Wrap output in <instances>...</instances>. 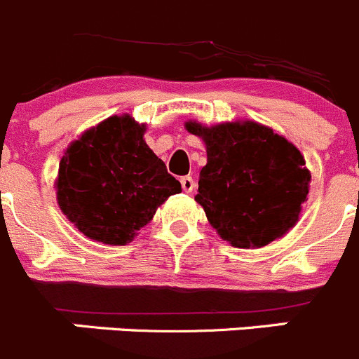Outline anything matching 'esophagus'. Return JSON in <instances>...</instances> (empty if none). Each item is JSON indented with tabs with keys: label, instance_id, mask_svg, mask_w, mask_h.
Here are the masks:
<instances>
[{
	"label": "esophagus",
	"instance_id": "1",
	"mask_svg": "<svg viewBox=\"0 0 359 359\" xmlns=\"http://www.w3.org/2000/svg\"><path fill=\"white\" fill-rule=\"evenodd\" d=\"M180 184H182V189L186 191V193H191V191L195 189V179L189 175L182 177V179H180Z\"/></svg>",
	"mask_w": 359,
	"mask_h": 359
}]
</instances>
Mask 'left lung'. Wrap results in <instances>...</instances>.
I'll return each mask as SVG.
<instances>
[{"label": "left lung", "instance_id": "left-lung-1", "mask_svg": "<svg viewBox=\"0 0 359 359\" xmlns=\"http://www.w3.org/2000/svg\"><path fill=\"white\" fill-rule=\"evenodd\" d=\"M186 129L205 142L196 202L221 237L236 248H262L296 225L310 191L299 150L257 122Z\"/></svg>", "mask_w": 359, "mask_h": 359}]
</instances>
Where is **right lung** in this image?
I'll list each match as a JSON object with an SVG mask.
<instances>
[{
	"label": "right lung",
	"mask_w": 359,
	"mask_h": 359,
	"mask_svg": "<svg viewBox=\"0 0 359 359\" xmlns=\"http://www.w3.org/2000/svg\"><path fill=\"white\" fill-rule=\"evenodd\" d=\"M145 126L111 116L67 149L56 196L79 232L104 244H126L180 182L143 140Z\"/></svg>",
	"instance_id": "add662e5"
}]
</instances>
